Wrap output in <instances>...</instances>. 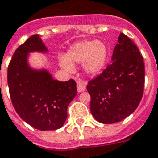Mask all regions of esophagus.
<instances>
[{
  "instance_id": "34e87169",
  "label": "esophagus",
  "mask_w": 158,
  "mask_h": 158,
  "mask_svg": "<svg viewBox=\"0 0 158 158\" xmlns=\"http://www.w3.org/2000/svg\"><path fill=\"white\" fill-rule=\"evenodd\" d=\"M86 89V87H85V84H83V83L79 82L77 84V90L79 92H83V91H85Z\"/></svg>"
}]
</instances>
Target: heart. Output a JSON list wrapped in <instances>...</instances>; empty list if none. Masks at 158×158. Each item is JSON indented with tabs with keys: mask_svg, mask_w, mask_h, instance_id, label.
<instances>
[{
	"mask_svg": "<svg viewBox=\"0 0 158 158\" xmlns=\"http://www.w3.org/2000/svg\"><path fill=\"white\" fill-rule=\"evenodd\" d=\"M109 56L106 44L98 40H85L72 45L67 53V58L60 57V65L65 71L73 73V64H82L87 75L99 74L105 67Z\"/></svg>",
	"mask_w": 158,
	"mask_h": 158,
	"instance_id": "obj_1",
	"label": "heart"
}]
</instances>
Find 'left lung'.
<instances>
[{
	"mask_svg": "<svg viewBox=\"0 0 158 158\" xmlns=\"http://www.w3.org/2000/svg\"><path fill=\"white\" fill-rule=\"evenodd\" d=\"M112 62L87 85L90 112L103 124L129 116L140 102L144 84L143 57L135 44L121 33L114 48Z\"/></svg>",
	"mask_w": 158,
	"mask_h": 158,
	"instance_id": "1",
	"label": "left lung"
}]
</instances>
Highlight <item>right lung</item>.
Here are the masks:
<instances>
[{"label":"right lung","instance_id":"obj_1","mask_svg":"<svg viewBox=\"0 0 158 158\" xmlns=\"http://www.w3.org/2000/svg\"><path fill=\"white\" fill-rule=\"evenodd\" d=\"M48 53L40 35L28 38L15 50L7 69V83L14 108L32 127L41 131L56 130L64 125L68 107L77 95L73 79H53L46 68L29 64L30 53Z\"/></svg>","mask_w":158,"mask_h":158}]
</instances>
